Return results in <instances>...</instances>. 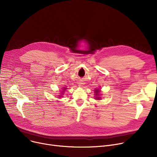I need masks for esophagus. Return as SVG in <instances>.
<instances>
[{
	"label": "esophagus",
	"mask_w": 157,
	"mask_h": 157,
	"mask_svg": "<svg viewBox=\"0 0 157 157\" xmlns=\"http://www.w3.org/2000/svg\"><path fill=\"white\" fill-rule=\"evenodd\" d=\"M79 86H82V83H79Z\"/></svg>",
	"instance_id": "34e87169"
}]
</instances>
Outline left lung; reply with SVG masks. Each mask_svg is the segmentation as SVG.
I'll use <instances>...</instances> for the list:
<instances>
[{
  "mask_svg": "<svg viewBox=\"0 0 157 157\" xmlns=\"http://www.w3.org/2000/svg\"><path fill=\"white\" fill-rule=\"evenodd\" d=\"M95 93H96V95H98V90H95ZM97 98H98V99H99V97H97Z\"/></svg>",
  "mask_w": 157,
  "mask_h": 157,
  "instance_id": "8db88e82",
  "label": "left lung"
}]
</instances>
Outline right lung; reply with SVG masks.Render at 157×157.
<instances>
[{
  "mask_svg": "<svg viewBox=\"0 0 157 157\" xmlns=\"http://www.w3.org/2000/svg\"><path fill=\"white\" fill-rule=\"evenodd\" d=\"M65 89H66V88H63V90H65ZM62 94H63V93H62Z\"/></svg>",
  "mask_w": 157,
  "mask_h": 157,
  "instance_id": "right-lung-1",
  "label": "right lung"
}]
</instances>
